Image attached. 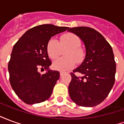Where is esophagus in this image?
Returning a JSON list of instances; mask_svg holds the SVG:
<instances>
[{"label":"esophagus","instance_id":"esophagus-1","mask_svg":"<svg viewBox=\"0 0 124 124\" xmlns=\"http://www.w3.org/2000/svg\"><path fill=\"white\" fill-rule=\"evenodd\" d=\"M67 74V73L66 72H60V75L62 77V76H64V74Z\"/></svg>","mask_w":124,"mask_h":124}]
</instances>
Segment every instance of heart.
I'll return each instance as SVG.
<instances>
[{
  "label": "heart",
  "instance_id": "heart-1",
  "mask_svg": "<svg viewBox=\"0 0 124 124\" xmlns=\"http://www.w3.org/2000/svg\"><path fill=\"white\" fill-rule=\"evenodd\" d=\"M80 39L74 34H66L60 38V41L56 38H51L47 44V52L52 59H55L61 52V49L68 47L65 52L64 58H59L55 60L52 64L54 69L61 72H65L76 66L77 62L83 61L84 53L80 48Z\"/></svg>",
  "mask_w": 124,
  "mask_h": 124
}]
</instances>
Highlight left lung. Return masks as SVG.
Segmentation results:
<instances>
[{
    "mask_svg": "<svg viewBox=\"0 0 124 124\" xmlns=\"http://www.w3.org/2000/svg\"><path fill=\"white\" fill-rule=\"evenodd\" d=\"M83 42L86 56L74 72L68 87L70 98L83 107H93L106 98L115 82L116 65L113 50L103 36L93 28L79 26L68 28Z\"/></svg>",
    "mask_w": 124,
    "mask_h": 124,
    "instance_id": "8db88e82",
    "label": "left lung"
}]
</instances>
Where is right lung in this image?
I'll return each instance as SVG.
<instances>
[{
    "instance_id": "add662e5",
    "label": "right lung",
    "mask_w": 124,
    "mask_h": 124,
    "mask_svg": "<svg viewBox=\"0 0 124 124\" xmlns=\"http://www.w3.org/2000/svg\"><path fill=\"white\" fill-rule=\"evenodd\" d=\"M68 28L53 24L36 26L26 31L15 44L8 66L10 82L16 94L26 104L40 103L51 96L60 73L49 68L52 62L47 44L52 36ZM39 67L46 72L41 75Z\"/></svg>"
}]
</instances>
